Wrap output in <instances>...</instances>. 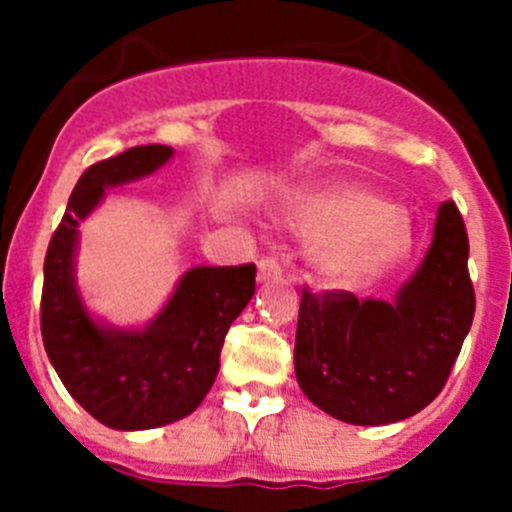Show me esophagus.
<instances>
[{
    "label": "esophagus",
    "instance_id": "1",
    "mask_svg": "<svg viewBox=\"0 0 512 512\" xmlns=\"http://www.w3.org/2000/svg\"><path fill=\"white\" fill-rule=\"evenodd\" d=\"M280 275H282V265L275 260V257H262V260L257 262V280L260 282L277 280Z\"/></svg>",
    "mask_w": 512,
    "mask_h": 512
}]
</instances>
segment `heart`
Returning <instances> with one entry per match:
<instances>
[{"instance_id": "heart-1", "label": "heart", "mask_w": 512, "mask_h": 512, "mask_svg": "<svg viewBox=\"0 0 512 512\" xmlns=\"http://www.w3.org/2000/svg\"><path fill=\"white\" fill-rule=\"evenodd\" d=\"M287 223L314 240V265L337 287H361L379 277L406 255L414 237L406 210L356 185L304 195Z\"/></svg>"}]
</instances>
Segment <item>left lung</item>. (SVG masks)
Returning a JSON list of instances; mask_svg holds the SVG:
<instances>
[{
  "label": "left lung",
  "instance_id": "obj_1",
  "mask_svg": "<svg viewBox=\"0 0 512 512\" xmlns=\"http://www.w3.org/2000/svg\"><path fill=\"white\" fill-rule=\"evenodd\" d=\"M473 314L466 223L448 200L438 205L426 260L394 302L304 287L294 374L307 399L339 421H404L441 394Z\"/></svg>",
  "mask_w": 512,
  "mask_h": 512
}]
</instances>
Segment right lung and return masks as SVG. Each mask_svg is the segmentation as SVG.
<instances>
[{"mask_svg": "<svg viewBox=\"0 0 512 512\" xmlns=\"http://www.w3.org/2000/svg\"><path fill=\"white\" fill-rule=\"evenodd\" d=\"M170 146H136L86 168L44 260L41 339L66 391L103 426L143 431L193 414L213 386L220 349L255 294V265L193 267L143 329L96 322L76 289L79 225L103 190L151 175Z\"/></svg>", "mask_w": 512, "mask_h": 512, "instance_id": "obj_1", "label": "right lung"}]
</instances>
